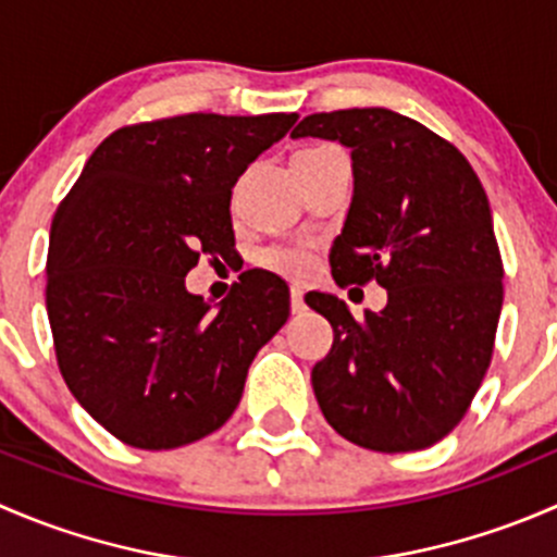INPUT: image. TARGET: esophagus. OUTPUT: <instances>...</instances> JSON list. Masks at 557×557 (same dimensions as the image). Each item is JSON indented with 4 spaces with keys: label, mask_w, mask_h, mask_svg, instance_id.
Segmentation results:
<instances>
[{
    "label": "esophagus",
    "mask_w": 557,
    "mask_h": 557,
    "mask_svg": "<svg viewBox=\"0 0 557 557\" xmlns=\"http://www.w3.org/2000/svg\"><path fill=\"white\" fill-rule=\"evenodd\" d=\"M305 310H307V305H305V290H301V288H290V312L301 314Z\"/></svg>",
    "instance_id": "esophagus-1"
}]
</instances>
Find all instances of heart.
<instances>
[{"instance_id": "b5f03b06", "label": "heart", "mask_w": 557, "mask_h": 557, "mask_svg": "<svg viewBox=\"0 0 557 557\" xmlns=\"http://www.w3.org/2000/svg\"><path fill=\"white\" fill-rule=\"evenodd\" d=\"M331 148V145H312V148L299 150V153H310V150ZM258 261L272 272L285 274V277H299L312 267V250L307 245H269L263 247Z\"/></svg>"}]
</instances>
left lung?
Instances as JSON below:
<instances>
[{"instance_id":"1","label":"left lung","mask_w":557,"mask_h":557,"mask_svg":"<svg viewBox=\"0 0 557 557\" xmlns=\"http://www.w3.org/2000/svg\"><path fill=\"white\" fill-rule=\"evenodd\" d=\"M290 137L350 148L356 183L331 274L342 288L377 280L387 290L385 310L363 318L334 294H307L334 329L312 369L314 398L358 447L436 445L480 391L502 314L504 263L485 188L455 145L385 107L314 112Z\"/></svg>"}]
</instances>
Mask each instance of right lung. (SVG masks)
<instances>
[{"mask_svg":"<svg viewBox=\"0 0 557 557\" xmlns=\"http://www.w3.org/2000/svg\"><path fill=\"white\" fill-rule=\"evenodd\" d=\"M296 117L188 112L123 126L55 210L45 285L55 361L115 440L172 450L221 429L288 320L277 274L243 272L215 310L185 274L234 250L232 188Z\"/></svg>","mask_w":557,"mask_h":557,"instance_id":"obj_1","label":"right lung"}]
</instances>
